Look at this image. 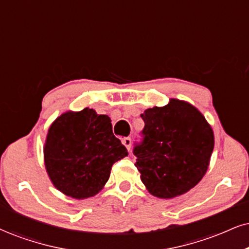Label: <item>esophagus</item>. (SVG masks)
Here are the masks:
<instances>
[{
  "label": "esophagus",
  "instance_id": "esophagus-1",
  "mask_svg": "<svg viewBox=\"0 0 249 249\" xmlns=\"http://www.w3.org/2000/svg\"><path fill=\"white\" fill-rule=\"evenodd\" d=\"M122 144H124L125 148L128 149V151H129L130 146H131V140H130V137H124V139H122Z\"/></svg>",
  "mask_w": 249,
  "mask_h": 249
}]
</instances>
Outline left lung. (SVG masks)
<instances>
[{"label": "left lung", "instance_id": "8db88e82", "mask_svg": "<svg viewBox=\"0 0 249 249\" xmlns=\"http://www.w3.org/2000/svg\"><path fill=\"white\" fill-rule=\"evenodd\" d=\"M143 142L136 145L135 166L150 194L173 198L195 187L210 164L214 136L204 115L187 101L144 110Z\"/></svg>", "mask_w": 249, "mask_h": 249}]
</instances>
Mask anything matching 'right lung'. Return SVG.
Here are the masks:
<instances>
[{"label":"right lung","instance_id":"1","mask_svg":"<svg viewBox=\"0 0 249 249\" xmlns=\"http://www.w3.org/2000/svg\"><path fill=\"white\" fill-rule=\"evenodd\" d=\"M125 156L127 149L113 134L110 119L89 107L55 119L44 146L52 183L76 199L97 195L108 181L113 164Z\"/></svg>","mask_w":249,"mask_h":249}]
</instances>
